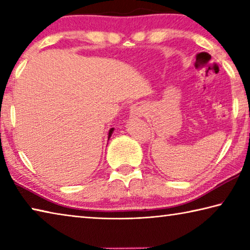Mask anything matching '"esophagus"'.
Here are the masks:
<instances>
[{
  "label": "esophagus",
  "instance_id": "obj_1",
  "mask_svg": "<svg viewBox=\"0 0 250 250\" xmlns=\"http://www.w3.org/2000/svg\"><path fill=\"white\" fill-rule=\"evenodd\" d=\"M146 107L141 104H134L130 107V116L131 118H139L145 116Z\"/></svg>",
  "mask_w": 250,
  "mask_h": 250
}]
</instances>
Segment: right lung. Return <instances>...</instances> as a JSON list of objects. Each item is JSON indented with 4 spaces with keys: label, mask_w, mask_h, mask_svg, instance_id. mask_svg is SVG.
I'll return each mask as SVG.
<instances>
[{
    "label": "right lung",
    "mask_w": 250,
    "mask_h": 250,
    "mask_svg": "<svg viewBox=\"0 0 250 250\" xmlns=\"http://www.w3.org/2000/svg\"><path fill=\"white\" fill-rule=\"evenodd\" d=\"M113 130H115V129H113V128H111V129L109 130V133H108V140H109V139H110V137H111V134L113 133Z\"/></svg>",
    "instance_id": "add662e5"
}]
</instances>
